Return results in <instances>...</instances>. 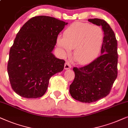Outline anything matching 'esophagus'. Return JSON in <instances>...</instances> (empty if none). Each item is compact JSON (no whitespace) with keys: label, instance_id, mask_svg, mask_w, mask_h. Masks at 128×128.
Segmentation results:
<instances>
[{"label":"esophagus","instance_id":"1","mask_svg":"<svg viewBox=\"0 0 128 128\" xmlns=\"http://www.w3.org/2000/svg\"><path fill=\"white\" fill-rule=\"evenodd\" d=\"M71 66L70 65V64L68 62H66L64 64V69L65 70H68L71 68Z\"/></svg>","mask_w":128,"mask_h":128}]
</instances>
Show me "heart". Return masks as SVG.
Listing matches in <instances>:
<instances>
[{
  "mask_svg": "<svg viewBox=\"0 0 128 128\" xmlns=\"http://www.w3.org/2000/svg\"><path fill=\"white\" fill-rule=\"evenodd\" d=\"M104 33L101 27L90 24L75 22L67 27L56 43L63 54L74 48L72 56L80 64H86L96 57L101 50Z\"/></svg>",
  "mask_w": 128,
  "mask_h": 128,
  "instance_id": "heart-1",
  "label": "heart"
}]
</instances>
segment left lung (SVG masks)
Returning a JSON list of instances; mask_svg holds the SVG:
<instances>
[{
    "label": "left lung",
    "mask_w": 128,
    "mask_h": 128,
    "mask_svg": "<svg viewBox=\"0 0 128 128\" xmlns=\"http://www.w3.org/2000/svg\"><path fill=\"white\" fill-rule=\"evenodd\" d=\"M88 21L101 26L104 37L101 55L88 65L74 67L75 78L70 86V93L75 100L91 103L106 96L118 75L117 40L115 33L105 20L91 18Z\"/></svg>",
    "instance_id": "obj_1"
}]
</instances>
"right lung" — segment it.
<instances>
[{
    "instance_id": "1",
    "label": "right lung",
    "mask_w": 128,
    "mask_h": 128,
    "mask_svg": "<svg viewBox=\"0 0 128 128\" xmlns=\"http://www.w3.org/2000/svg\"><path fill=\"white\" fill-rule=\"evenodd\" d=\"M68 23L46 16L32 18L17 34L9 52L8 72L12 88L26 98L42 96L49 80L65 61L52 53L58 34Z\"/></svg>"
}]
</instances>
